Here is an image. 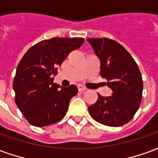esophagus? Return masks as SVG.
<instances>
[{
    "label": "esophagus",
    "mask_w": 158,
    "mask_h": 158,
    "mask_svg": "<svg viewBox=\"0 0 158 158\" xmlns=\"http://www.w3.org/2000/svg\"><path fill=\"white\" fill-rule=\"evenodd\" d=\"M78 89H79V91H85V90L87 89V88L85 87V86H83L82 85H78Z\"/></svg>",
    "instance_id": "esophagus-1"
}]
</instances>
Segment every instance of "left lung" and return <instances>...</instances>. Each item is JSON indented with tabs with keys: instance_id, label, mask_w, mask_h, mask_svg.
<instances>
[{
	"instance_id": "8db88e82",
	"label": "left lung",
	"mask_w": 158,
	"mask_h": 158,
	"mask_svg": "<svg viewBox=\"0 0 158 158\" xmlns=\"http://www.w3.org/2000/svg\"><path fill=\"white\" fill-rule=\"evenodd\" d=\"M101 62V76L113 90L88 107L96 122L111 127L129 123L139 109L142 99L143 82L138 65L123 45L107 38L87 39Z\"/></svg>"
}]
</instances>
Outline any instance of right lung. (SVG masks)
Returning a JSON list of instances; mask_svg holds the SVG:
<instances>
[{
    "label": "right lung",
    "mask_w": 158,
    "mask_h": 158,
    "mask_svg": "<svg viewBox=\"0 0 158 158\" xmlns=\"http://www.w3.org/2000/svg\"><path fill=\"white\" fill-rule=\"evenodd\" d=\"M83 38H52L33 45L19 62L13 80L15 102L31 125L44 127L62 120L73 96L74 85L60 87L53 82L57 68Z\"/></svg>",
    "instance_id": "obj_1"
}]
</instances>
